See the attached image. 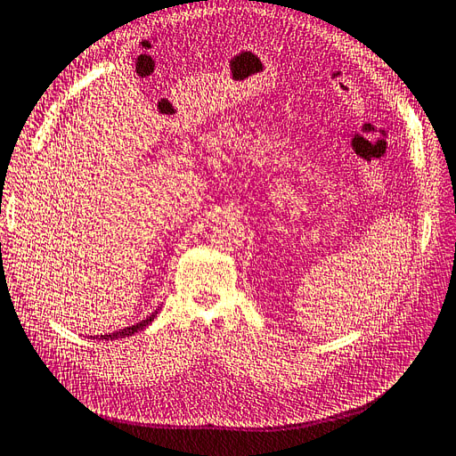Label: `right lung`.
Segmentation results:
<instances>
[{
	"instance_id": "right-lung-1",
	"label": "right lung",
	"mask_w": 456,
	"mask_h": 456,
	"mask_svg": "<svg viewBox=\"0 0 456 456\" xmlns=\"http://www.w3.org/2000/svg\"><path fill=\"white\" fill-rule=\"evenodd\" d=\"M156 314H158V312H156ZM156 314H151L150 317H146L144 322L136 323V325H133V327H127V329H119V330H116V333H112V335H101V338H110V340H114V338H126V337H129V335L139 333V330H142V329H144L148 323H151V320H154Z\"/></svg>"
}]
</instances>
